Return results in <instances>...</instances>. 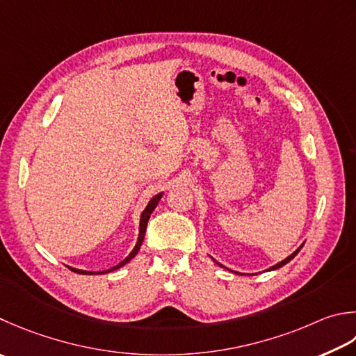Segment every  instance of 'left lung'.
Segmentation results:
<instances>
[{
	"label": "left lung",
	"mask_w": 356,
	"mask_h": 356,
	"mask_svg": "<svg viewBox=\"0 0 356 356\" xmlns=\"http://www.w3.org/2000/svg\"><path fill=\"white\" fill-rule=\"evenodd\" d=\"M302 245H304V243H301V245H299V247H298V248L295 250V252H293V253H291L290 256H287V257H285V259H284V261H281V262H277V264H275V266H271V267H270V268H267L266 271H271V270L281 268L282 266H285V264H287V262H290V261H291V259H293V257H295V256H296V254L299 253V250H301V248H302ZM210 257H211V256H210ZM211 259H213V261H214L216 264H218V266H219V267H222V268H227L225 266H222V264H220V262H218V261H216V259H214V257H211ZM227 270H229V268H227ZM229 271H233V270H229ZM233 273H238V275H243V273H239V271H233Z\"/></svg>",
	"instance_id": "obj_1"
}]
</instances>
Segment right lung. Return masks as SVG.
I'll return each instance as SVG.
<instances>
[{
  "label": "right lung",
  "instance_id": "obj_1",
  "mask_svg": "<svg viewBox=\"0 0 356 356\" xmlns=\"http://www.w3.org/2000/svg\"><path fill=\"white\" fill-rule=\"evenodd\" d=\"M162 196H163V193L156 194L154 197L149 199L148 205L145 207V210H143L142 214H140V224H138V238H137L136 245H134V248L131 250V253H129L127 257H124V259H123L122 262H118L117 266H114L113 268H108V270H103V271H88V270H79V268H74V267H67V268L72 270L74 273H79V275H104V273H111V271H115V270H118V268H122V267L124 266V264H128V262L132 259V257H134V256L138 253V250H140V245H142L143 238H145L146 225H148V220H149V216H151L152 211H154V208L157 207L159 200L162 199Z\"/></svg>",
  "mask_w": 356,
  "mask_h": 356
}]
</instances>
